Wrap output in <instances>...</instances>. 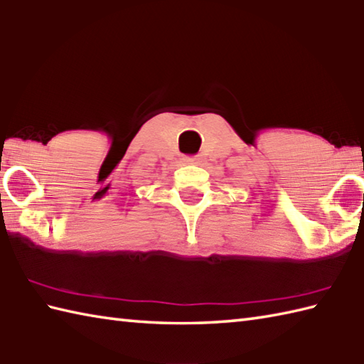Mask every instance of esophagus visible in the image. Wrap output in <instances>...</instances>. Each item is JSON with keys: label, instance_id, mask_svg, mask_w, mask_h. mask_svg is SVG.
Instances as JSON below:
<instances>
[{"label": "esophagus", "instance_id": "1", "mask_svg": "<svg viewBox=\"0 0 364 364\" xmlns=\"http://www.w3.org/2000/svg\"><path fill=\"white\" fill-rule=\"evenodd\" d=\"M184 164H198V158L197 156H188L183 159Z\"/></svg>", "mask_w": 364, "mask_h": 364}]
</instances>
